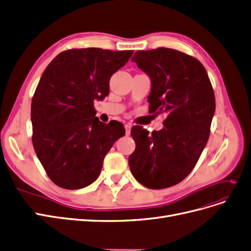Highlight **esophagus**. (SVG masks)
<instances>
[{"label":"esophagus","mask_w":251,"mask_h":251,"mask_svg":"<svg viewBox=\"0 0 251 251\" xmlns=\"http://www.w3.org/2000/svg\"><path fill=\"white\" fill-rule=\"evenodd\" d=\"M125 127H126V135H130L132 125H131L130 123H126V124L125 125Z\"/></svg>","instance_id":"esophagus-1"}]
</instances>
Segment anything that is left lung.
<instances>
[{"mask_svg":"<svg viewBox=\"0 0 251 251\" xmlns=\"http://www.w3.org/2000/svg\"><path fill=\"white\" fill-rule=\"evenodd\" d=\"M151 79L150 111L164 114L160 131L132 127L136 149L128 157L135 179L151 189L178 184L193 171L206 146L216 110L203 65L170 48L137 51L132 57Z\"/></svg>","mask_w":251,"mask_h":251,"instance_id":"1","label":"left lung"}]
</instances>
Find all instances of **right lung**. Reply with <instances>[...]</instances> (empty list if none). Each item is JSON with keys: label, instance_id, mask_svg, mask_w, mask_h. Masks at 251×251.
Returning <instances> with one entry per match:
<instances>
[{"label": "right lung", "instance_id": "add662e5", "mask_svg": "<svg viewBox=\"0 0 251 251\" xmlns=\"http://www.w3.org/2000/svg\"><path fill=\"white\" fill-rule=\"evenodd\" d=\"M132 50L64 51L44 71L31 102L32 142L49 178L59 187H86L100 175L104 156L125 126L96 117L94 100L109 95L112 75Z\"/></svg>", "mask_w": 251, "mask_h": 251}]
</instances>
